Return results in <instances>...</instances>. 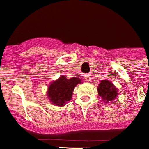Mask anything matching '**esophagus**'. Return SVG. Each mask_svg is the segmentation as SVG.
Returning <instances> with one entry per match:
<instances>
[{
	"instance_id": "obj_1",
	"label": "esophagus",
	"mask_w": 149,
	"mask_h": 149,
	"mask_svg": "<svg viewBox=\"0 0 149 149\" xmlns=\"http://www.w3.org/2000/svg\"><path fill=\"white\" fill-rule=\"evenodd\" d=\"M84 79H85V81H91V75H90V74H86L85 76H84Z\"/></svg>"
}]
</instances>
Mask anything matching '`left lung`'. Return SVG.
I'll return each instance as SVG.
<instances>
[{
	"label": "left lung",
	"instance_id": "obj_1",
	"mask_svg": "<svg viewBox=\"0 0 149 149\" xmlns=\"http://www.w3.org/2000/svg\"><path fill=\"white\" fill-rule=\"evenodd\" d=\"M98 95L102 97V101L104 103H111L118 96V89L109 80H102L97 87Z\"/></svg>",
	"mask_w": 149,
	"mask_h": 149
}]
</instances>
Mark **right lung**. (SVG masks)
I'll use <instances>...</instances> for the list:
<instances>
[{
  "label": "right lung",
  "mask_w": 149,
  "mask_h": 149,
  "mask_svg": "<svg viewBox=\"0 0 149 149\" xmlns=\"http://www.w3.org/2000/svg\"><path fill=\"white\" fill-rule=\"evenodd\" d=\"M81 83V80L77 77L68 79L62 75L48 86L47 95L49 101L55 106H65L72 99L75 87Z\"/></svg>",
  "instance_id": "right-lung-1"
}]
</instances>
